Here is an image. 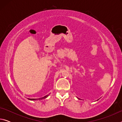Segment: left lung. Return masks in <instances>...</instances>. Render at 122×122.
<instances>
[{"instance_id": "1", "label": "left lung", "mask_w": 122, "mask_h": 122, "mask_svg": "<svg viewBox=\"0 0 122 122\" xmlns=\"http://www.w3.org/2000/svg\"><path fill=\"white\" fill-rule=\"evenodd\" d=\"M78 98V99H79V100H80V99L79 98Z\"/></svg>"}]
</instances>
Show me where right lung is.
<instances>
[{
	"mask_svg": "<svg viewBox=\"0 0 122 122\" xmlns=\"http://www.w3.org/2000/svg\"><path fill=\"white\" fill-rule=\"evenodd\" d=\"M49 96V95H47L45 96L44 97H41V98H28L29 100H30V101H36V100H43V99H45L47 98V97Z\"/></svg>",
	"mask_w": 122,
	"mask_h": 122,
	"instance_id": "right-lung-1",
	"label": "right lung"
}]
</instances>
